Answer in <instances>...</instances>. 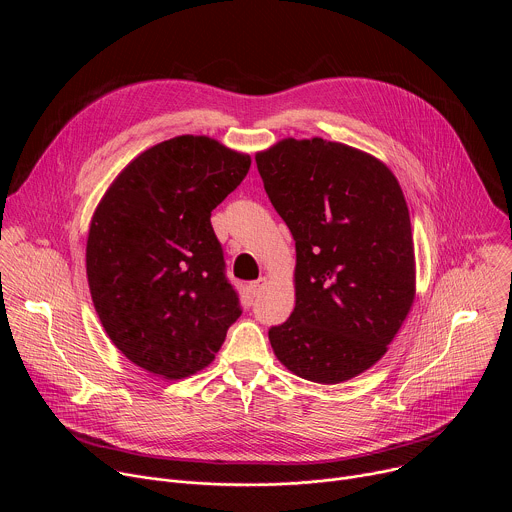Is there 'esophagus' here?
Here are the masks:
<instances>
[{"instance_id":"34e87169","label":"esophagus","mask_w":512,"mask_h":512,"mask_svg":"<svg viewBox=\"0 0 512 512\" xmlns=\"http://www.w3.org/2000/svg\"><path fill=\"white\" fill-rule=\"evenodd\" d=\"M267 285V277H259L257 281H251L249 283V289H251V294L253 296H259L261 294V289Z\"/></svg>"}]
</instances>
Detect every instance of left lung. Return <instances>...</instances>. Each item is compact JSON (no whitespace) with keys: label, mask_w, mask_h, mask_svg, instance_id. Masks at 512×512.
<instances>
[{"label":"left lung","mask_w":512,"mask_h":512,"mask_svg":"<svg viewBox=\"0 0 512 512\" xmlns=\"http://www.w3.org/2000/svg\"><path fill=\"white\" fill-rule=\"evenodd\" d=\"M296 241V308L269 330L287 371L336 385L383 358L415 300L409 208L375 156L322 137H285L255 156Z\"/></svg>","instance_id":"1"}]
</instances>
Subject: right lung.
<instances>
[{
  "label": "right lung",
  "instance_id": "add662e5",
  "mask_svg": "<svg viewBox=\"0 0 512 512\" xmlns=\"http://www.w3.org/2000/svg\"><path fill=\"white\" fill-rule=\"evenodd\" d=\"M249 168V154L178 135L133 158L97 204L87 239L93 306L139 369L170 381L202 371L241 316L210 212Z\"/></svg>",
  "mask_w": 512,
  "mask_h": 512
}]
</instances>
